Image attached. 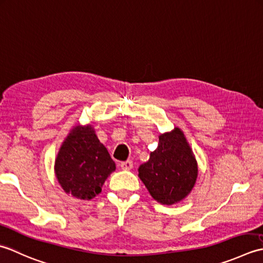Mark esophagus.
<instances>
[{"label":"esophagus","instance_id":"34e87169","mask_svg":"<svg viewBox=\"0 0 263 263\" xmlns=\"http://www.w3.org/2000/svg\"><path fill=\"white\" fill-rule=\"evenodd\" d=\"M133 161L132 160H127V161H124L120 163V167L122 170H130L133 168Z\"/></svg>","mask_w":263,"mask_h":263}]
</instances>
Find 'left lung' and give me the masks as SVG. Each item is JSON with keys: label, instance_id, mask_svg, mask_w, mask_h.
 I'll return each mask as SVG.
<instances>
[{"label": "left lung", "instance_id": "1", "mask_svg": "<svg viewBox=\"0 0 263 263\" xmlns=\"http://www.w3.org/2000/svg\"><path fill=\"white\" fill-rule=\"evenodd\" d=\"M138 176L155 201L175 204L189 195L197 177V164L183 132L175 128L159 137L148 161L139 165Z\"/></svg>", "mask_w": 263, "mask_h": 263}]
</instances>
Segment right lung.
<instances>
[{"label":"right lung","mask_w":263,"mask_h":263,"mask_svg":"<svg viewBox=\"0 0 263 263\" xmlns=\"http://www.w3.org/2000/svg\"><path fill=\"white\" fill-rule=\"evenodd\" d=\"M115 170L116 163L90 126L74 127L55 160L59 183L64 192L80 200L100 194L105 179Z\"/></svg>","instance_id":"add662e5"}]
</instances>
